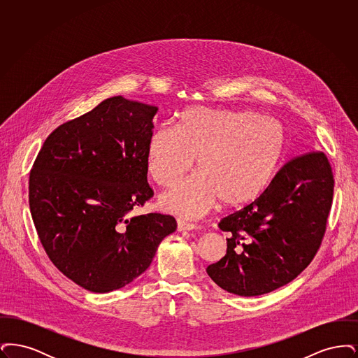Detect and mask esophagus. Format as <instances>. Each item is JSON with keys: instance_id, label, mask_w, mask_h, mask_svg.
I'll return each mask as SVG.
<instances>
[{"instance_id": "obj_1", "label": "esophagus", "mask_w": 358, "mask_h": 358, "mask_svg": "<svg viewBox=\"0 0 358 358\" xmlns=\"http://www.w3.org/2000/svg\"><path fill=\"white\" fill-rule=\"evenodd\" d=\"M177 228L178 231H193L196 229L197 227L192 222H184V220H177Z\"/></svg>"}]
</instances>
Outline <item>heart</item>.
<instances>
[{"label":"heart","instance_id":"b5f03b06","mask_svg":"<svg viewBox=\"0 0 358 358\" xmlns=\"http://www.w3.org/2000/svg\"><path fill=\"white\" fill-rule=\"evenodd\" d=\"M285 152L282 126L252 111L190 107L178 127L154 131L148 146V173L171 187L193 169L200 174L159 197L162 209L199 217L220 201L228 209L251 204L268 187Z\"/></svg>","mask_w":358,"mask_h":358}]
</instances>
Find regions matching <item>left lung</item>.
<instances>
[{
  "instance_id": "8db88e82",
  "label": "left lung",
  "mask_w": 358,
  "mask_h": 358,
  "mask_svg": "<svg viewBox=\"0 0 358 358\" xmlns=\"http://www.w3.org/2000/svg\"><path fill=\"white\" fill-rule=\"evenodd\" d=\"M333 190L324 153L292 158L254 203L219 222L228 232L227 254L206 267L210 279L240 296L263 295L289 283L320 250Z\"/></svg>"
}]
</instances>
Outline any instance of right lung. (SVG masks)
Instances as JSON below:
<instances>
[{
  "instance_id": "right-lung-1",
  "label": "right lung",
  "mask_w": 358,
  "mask_h": 358,
  "mask_svg": "<svg viewBox=\"0 0 358 358\" xmlns=\"http://www.w3.org/2000/svg\"><path fill=\"white\" fill-rule=\"evenodd\" d=\"M158 107L113 96L55 129L29 174V208L52 263L91 292L148 270L177 228L171 215H136L153 197L148 146Z\"/></svg>"
}]
</instances>
